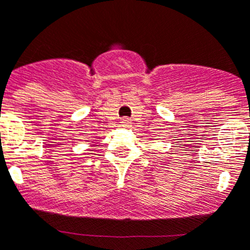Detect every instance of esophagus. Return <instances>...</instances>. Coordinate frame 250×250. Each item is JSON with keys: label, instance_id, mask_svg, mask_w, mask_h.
I'll use <instances>...</instances> for the list:
<instances>
[{"label": "esophagus", "instance_id": "34e87169", "mask_svg": "<svg viewBox=\"0 0 250 250\" xmlns=\"http://www.w3.org/2000/svg\"><path fill=\"white\" fill-rule=\"evenodd\" d=\"M120 125L123 127H129L131 125V120L129 118H123L120 120Z\"/></svg>", "mask_w": 250, "mask_h": 250}]
</instances>
